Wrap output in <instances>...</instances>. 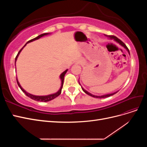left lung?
Instances as JSON below:
<instances>
[{
    "mask_svg": "<svg viewBox=\"0 0 147 147\" xmlns=\"http://www.w3.org/2000/svg\"><path fill=\"white\" fill-rule=\"evenodd\" d=\"M106 37H107L109 38H110V39H113L115 41H116L117 43H118L120 45H121L122 47H123L124 48L126 49V50L127 51V52H128V53L130 55V53H129V49L127 48V47H126V45H125V44H124L121 40H120L119 39V38H118L117 37H115V36H114V35H105ZM79 82V81H78ZM79 84H80V82H79ZM81 85V84H80ZM82 90L86 93V94H87L88 95H90V96H92V97H95V98H105V97H109V96H112V95H113V94H116V93L118 91H117V92H113V93H111V94H104V95H102V96H95V95H93V94H91L90 92H89L88 91H86L85 90H84V88H83L82 87Z\"/></svg>",
    "mask_w": 147,
    "mask_h": 147,
    "instance_id": "left-lung-1",
    "label": "left lung"
}]
</instances>
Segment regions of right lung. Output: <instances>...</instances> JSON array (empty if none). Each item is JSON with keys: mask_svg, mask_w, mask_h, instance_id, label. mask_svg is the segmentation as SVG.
Wrapping results in <instances>:
<instances>
[{"mask_svg": "<svg viewBox=\"0 0 147 147\" xmlns=\"http://www.w3.org/2000/svg\"><path fill=\"white\" fill-rule=\"evenodd\" d=\"M50 34V33H45V34H40V35H39L38 36H37V37H35V38H33V39H32V40H30L28 41L27 43H26L25 44L24 46L21 49L20 51H19V53H18V55H17V56H16V58H15V63H16V60H17L18 57V56H19V55H20V53H21V51H22V50H23V49L24 48V47L26 45H27V43H30V42H33V41H34V40H38V39H39L40 38H41V37H43V36H45V35H47ZM67 70H68V69L65 70V71H64V72L60 75L59 78H60L61 81V87H60V89L58 90V91H57L56 92L54 93V94H49V95H47V96H35V95L31 94H30V93L28 92L27 91H26L24 90V89L21 87V86L20 85V84L18 80L17 77H16V82H17V83H18V85L19 86V87L20 88V89L22 90V91H23L26 96H28L29 97H30V99H33V100H36V101H39V102H48V101H50V100H53V99H54L55 98H56V97H57V96H59V95L61 94V91H62V88H63V86L64 76H65V75L66 72H67Z\"/></svg>", "mask_w": 147, "mask_h": 147, "instance_id": "1", "label": "right lung"}]
</instances>
